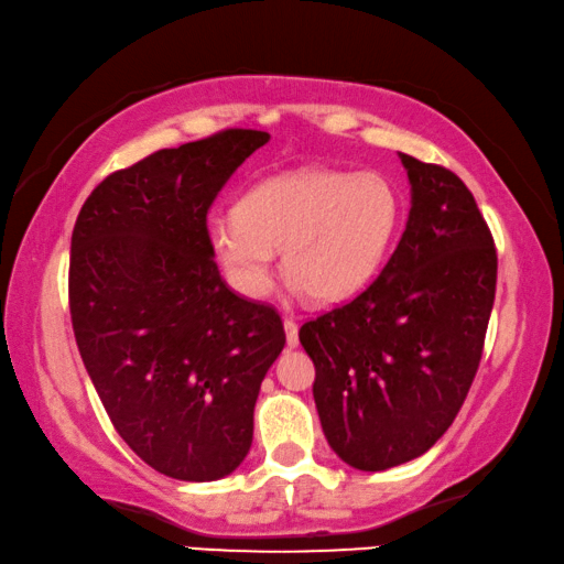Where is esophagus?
Wrapping results in <instances>:
<instances>
[{
  "mask_svg": "<svg viewBox=\"0 0 564 564\" xmlns=\"http://www.w3.org/2000/svg\"><path fill=\"white\" fill-rule=\"evenodd\" d=\"M283 328H285V341H289L291 348H296L299 346V324H296V318L285 316L283 318Z\"/></svg>",
  "mask_w": 564,
  "mask_h": 564,
  "instance_id": "esophagus-1",
  "label": "esophagus"
}]
</instances>
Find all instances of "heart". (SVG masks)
Returning <instances> with one entry per match:
<instances>
[{
  "mask_svg": "<svg viewBox=\"0 0 564 564\" xmlns=\"http://www.w3.org/2000/svg\"><path fill=\"white\" fill-rule=\"evenodd\" d=\"M399 223L401 195L387 175L299 167L248 187L236 216L210 218L208 240L243 296H263L281 250L293 289L330 306L377 275Z\"/></svg>",
  "mask_w": 564,
  "mask_h": 564,
  "instance_id": "1",
  "label": "heart"
}]
</instances>
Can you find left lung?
Masks as SVG:
<instances>
[{
	"label": "left lung",
	"mask_w": 564,
	"mask_h": 564,
	"mask_svg": "<svg viewBox=\"0 0 564 564\" xmlns=\"http://www.w3.org/2000/svg\"><path fill=\"white\" fill-rule=\"evenodd\" d=\"M406 230L379 279L299 330L321 426L338 457L383 471L422 457L467 399L495 306L497 250L452 170L399 153Z\"/></svg>",
	"instance_id": "left-lung-1"
}]
</instances>
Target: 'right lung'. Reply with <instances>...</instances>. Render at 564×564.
<instances>
[{
	"label": "right lung",
	"mask_w": 564,
	"mask_h": 564,
	"mask_svg": "<svg viewBox=\"0 0 564 564\" xmlns=\"http://www.w3.org/2000/svg\"><path fill=\"white\" fill-rule=\"evenodd\" d=\"M268 132L223 130L107 175L69 253L79 356L112 426L155 471L216 481L246 459L281 316L236 296L208 240V208Z\"/></svg>",
	"instance_id": "1"
}]
</instances>
